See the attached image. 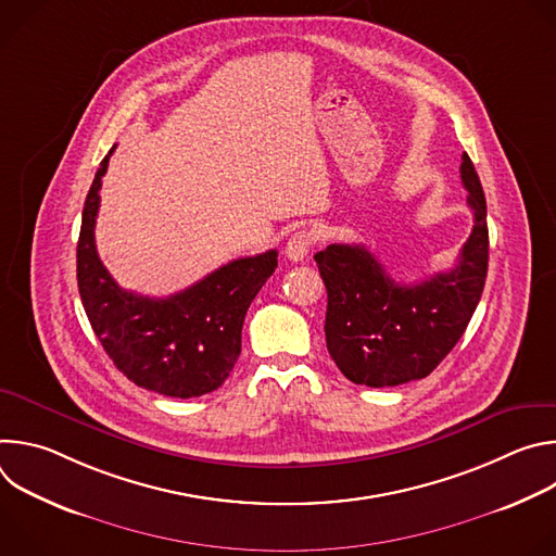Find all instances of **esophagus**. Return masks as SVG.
Listing matches in <instances>:
<instances>
[{
	"label": "esophagus",
	"mask_w": 556,
	"mask_h": 556,
	"mask_svg": "<svg viewBox=\"0 0 556 556\" xmlns=\"http://www.w3.org/2000/svg\"><path fill=\"white\" fill-rule=\"evenodd\" d=\"M314 242H316V232L314 230H309V228L296 230L288 240V244H286V257L290 262H301L303 257H307V253H309Z\"/></svg>",
	"instance_id": "34e87169"
}]
</instances>
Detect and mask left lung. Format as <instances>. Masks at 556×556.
I'll return each mask as SVG.
<instances>
[{
  "label": "left lung",
  "instance_id": "left-lung-1",
  "mask_svg": "<svg viewBox=\"0 0 556 556\" xmlns=\"http://www.w3.org/2000/svg\"><path fill=\"white\" fill-rule=\"evenodd\" d=\"M472 230L457 264L420 283H395L361 244L316 253L328 290V352L356 384L395 387L429 376L462 339L489 270L486 198L470 157L462 153Z\"/></svg>",
  "mask_w": 556,
  "mask_h": 556
}]
</instances>
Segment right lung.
Instances as JSON below:
<instances>
[{
	"instance_id": "1",
	"label": "right lung",
	"mask_w": 556,
	"mask_h": 556,
	"mask_svg": "<svg viewBox=\"0 0 556 556\" xmlns=\"http://www.w3.org/2000/svg\"><path fill=\"white\" fill-rule=\"evenodd\" d=\"M110 153L84 206L76 247L78 294L103 350L131 382L172 399H198L215 391L232 371L242 352L247 309L275 273L277 251L228 262L167 299L123 290L94 244L99 191Z\"/></svg>"
}]
</instances>
